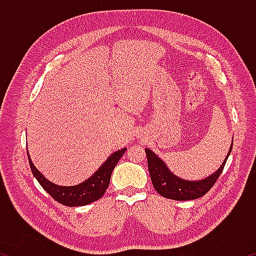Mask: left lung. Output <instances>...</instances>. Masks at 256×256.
<instances>
[{
	"label": "left lung",
	"mask_w": 256,
	"mask_h": 256,
	"mask_svg": "<svg viewBox=\"0 0 256 256\" xmlns=\"http://www.w3.org/2000/svg\"><path fill=\"white\" fill-rule=\"evenodd\" d=\"M232 141L226 158L214 172L200 180H188L176 176L158 154H156L149 148H146L148 168L154 190L162 196L176 201L196 200V198L203 196L206 193L209 192L222 172L224 164H226L229 154L232 152Z\"/></svg>",
	"instance_id": "left-lung-1"
}]
</instances>
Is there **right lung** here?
Returning a JSON list of instances; mask_svg holds the SVG:
<instances>
[{"label": "right lung", "instance_id": "add662e5", "mask_svg": "<svg viewBox=\"0 0 256 256\" xmlns=\"http://www.w3.org/2000/svg\"><path fill=\"white\" fill-rule=\"evenodd\" d=\"M125 151H126V148L112 152L89 178H86L82 183L72 186H62L52 183L34 166L28 150L27 154L30 170H32L34 178L54 200L66 206H81L99 200L105 194L108 185H110L112 172Z\"/></svg>", "mask_w": 256, "mask_h": 256}]
</instances>
